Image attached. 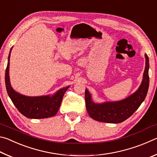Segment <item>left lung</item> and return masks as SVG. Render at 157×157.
I'll list each match as a JSON object with an SVG mask.
<instances>
[{"label": "left lung", "instance_id": "1", "mask_svg": "<svg viewBox=\"0 0 157 157\" xmlns=\"http://www.w3.org/2000/svg\"><path fill=\"white\" fill-rule=\"evenodd\" d=\"M145 68L141 85L136 92L123 100L118 102H105L103 104H95L91 100L89 91H85V103L89 115L95 121L109 123H120L129 118L147 95L149 82V58L145 54Z\"/></svg>", "mask_w": 157, "mask_h": 157}]
</instances>
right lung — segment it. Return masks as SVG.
Returning a JSON list of instances; mask_svg holds the SVG:
<instances>
[{
	"label": "right lung",
	"mask_w": 157,
	"mask_h": 157,
	"mask_svg": "<svg viewBox=\"0 0 157 157\" xmlns=\"http://www.w3.org/2000/svg\"><path fill=\"white\" fill-rule=\"evenodd\" d=\"M10 53L5 71V86L13 104L23 116L29 118H46L54 116L57 113L62 98L69 86L58 91L53 96L28 97L21 95L12 88L9 78Z\"/></svg>",
	"instance_id": "obj_1"
}]
</instances>
